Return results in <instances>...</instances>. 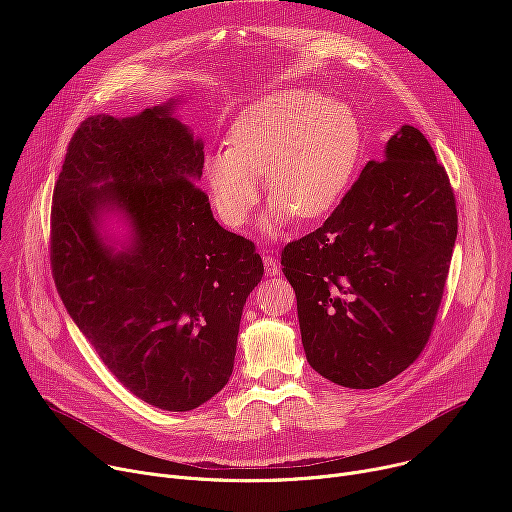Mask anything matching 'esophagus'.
I'll return each mask as SVG.
<instances>
[{
	"mask_svg": "<svg viewBox=\"0 0 512 512\" xmlns=\"http://www.w3.org/2000/svg\"><path fill=\"white\" fill-rule=\"evenodd\" d=\"M263 265H265L267 275H277L279 273V265L271 255H263Z\"/></svg>",
	"mask_w": 512,
	"mask_h": 512,
	"instance_id": "1",
	"label": "esophagus"
}]
</instances>
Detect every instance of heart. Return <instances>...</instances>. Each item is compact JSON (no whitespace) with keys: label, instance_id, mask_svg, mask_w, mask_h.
Listing matches in <instances>:
<instances>
[{"label":"heart","instance_id":"1","mask_svg":"<svg viewBox=\"0 0 512 512\" xmlns=\"http://www.w3.org/2000/svg\"><path fill=\"white\" fill-rule=\"evenodd\" d=\"M362 148L352 109L316 91L271 93L229 129L227 150L204 162V178L221 221L247 225L259 202V176L273 206L261 227L275 233L289 214L314 221L346 192Z\"/></svg>","mask_w":512,"mask_h":512}]
</instances>
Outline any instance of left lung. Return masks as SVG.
<instances>
[{"label":"left lung","mask_w":512,"mask_h":512,"mask_svg":"<svg viewBox=\"0 0 512 512\" xmlns=\"http://www.w3.org/2000/svg\"><path fill=\"white\" fill-rule=\"evenodd\" d=\"M458 235L456 196L425 135L403 125L314 233L281 251L310 367L375 389L417 360Z\"/></svg>","instance_id":"left-lung-1"}]
</instances>
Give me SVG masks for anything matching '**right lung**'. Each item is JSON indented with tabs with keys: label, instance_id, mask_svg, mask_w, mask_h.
I'll return each mask as SVG.
<instances>
[{
	"label": "right lung",
	"instance_id": "obj_1",
	"mask_svg": "<svg viewBox=\"0 0 512 512\" xmlns=\"http://www.w3.org/2000/svg\"><path fill=\"white\" fill-rule=\"evenodd\" d=\"M204 145L172 103L135 117H87L72 135L50 212L58 296L113 377L141 401L190 411L233 373L247 296L263 277L255 245L214 221L196 186ZM134 229L127 252L98 237L101 207Z\"/></svg>",
	"mask_w": 512,
	"mask_h": 512
}]
</instances>
